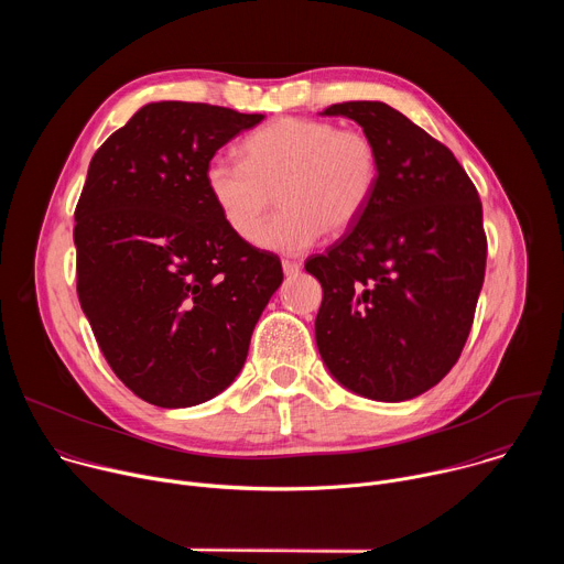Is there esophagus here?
I'll list each match as a JSON object with an SVG mask.
<instances>
[{
  "mask_svg": "<svg viewBox=\"0 0 564 564\" xmlns=\"http://www.w3.org/2000/svg\"><path fill=\"white\" fill-rule=\"evenodd\" d=\"M281 265H283V272H285V276H296V274L301 272V263H296V261L283 259V261H281Z\"/></svg>",
  "mask_w": 564,
  "mask_h": 564,
  "instance_id": "esophagus-1",
  "label": "esophagus"
}]
</instances>
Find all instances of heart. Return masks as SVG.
Returning <instances> with one entry per match:
<instances>
[{
	"label": "heart",
	"mask_w": 564,
	"mask_h": 564,
	"mask_svg": "<svg viewBox=\"0 0 564 564\" xmlns=\"http://www.w3.org/2000/svg\"><path fill=\"white\" fill-rule=\"evenodd\" d=\"M379 181L375 140L355 127L314 118H276L240 142V160L212 158L205 189L223 223L254 240L275 204L286 209L259 235V246L303 252L326 234L350 229L366 212Z\"/></svg>",
	"instance_id": "obj_1"
}]
</instances>
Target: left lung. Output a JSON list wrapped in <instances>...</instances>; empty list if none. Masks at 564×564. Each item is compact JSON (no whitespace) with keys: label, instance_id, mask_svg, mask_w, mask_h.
Listing matches in <instances>:
<instances>
[{"label":"left lung","instance_id":"left-lung-1","mask_svg":"<svg viewBox=\"0 0 564 564\" xmlns=\"http://www.w3.org/2000/svg\"><path fill=\"white\" fill-rule=\"evenodd\" d=\"M379 151L364 216L305 270L324 288L314 333L333 377L379 401L413 399L462 355L487 270L475 185L453 151L383 102L333 105Z\"/></svg>","mask_w":564,"mask_h":564}]
</instances>
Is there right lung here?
Instances as JSON below:
<instances>
[{
    "instance_id": "right-lung-1",
    "label": "right lung",
    "mask_w": 564,
    "mask_h": 564,
    "mask_svg": "<svg viewBox=\"0 0 564 564\" xmlns=\"http://www.w3.org/2000/svg\"><path fill=\"white\" fill-rule=\"evenodd\" d=\"M261 113L151 102L96 151L75 207L77 299L116 377L160 409L203 404L246 364L283 281L205 189L214 153Z\"/></svg>"
}]
</instances>
